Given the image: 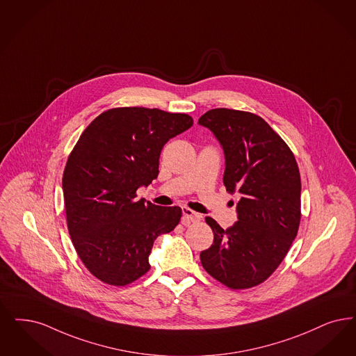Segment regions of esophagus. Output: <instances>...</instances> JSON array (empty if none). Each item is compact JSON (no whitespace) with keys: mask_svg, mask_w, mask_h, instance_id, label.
<instances>
[{"mask_svg":"<svg viewBox=\"0 0 356 356\" xmlns=\"http://www.w3.org/2000/svg\"><path fill=\"white\" fill-rule=\"evenodd\" d=\"M181 212H183V224L184 225H189L192 222H199L201 220V214L193 212L192 209H189L186 207L181 208Z\"/></svg>","mask_w":356,"mask_h":356,"instance_id":"obj_1","label":"esophagus"}]
</instances>
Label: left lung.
I'll return each mask as SVG.
<instances>
[{
	"label": "left lung",
	"instance_id": "left-lung-1",
	"mask_svg": "<svg viewBox=\"0 0 356 356\" xmlns=\"http://www.w3.org/2000/svg\"><path fill=\"white\" fill-rule=\"evenodd\" d=\"M199 124L209 128L225 155L224 185L240 193L238 221L222 229L213 218L212 246L200 253L202 268L229 289L266 281L284 261L300 221V175L282 138L252 113L213 108Z\"/></svg>",
	"mask_w": 356,
	"mask_h": 356
}]
</instances>
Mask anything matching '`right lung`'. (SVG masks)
Returning a JSON list of instances; mask_svg holds the SVG:
<instances>
[{"label": "right lung", "instance_id": "right-lung-1", "mask_svg": "<svg viewBox=\"0 0 356 356\" xmlns=\"http://www.w3.org/2000/svg\"><path fill=\"white\" fill-rule=\"evenodd\" d=\"M192 124L186 114L111 108L72 148L62 179L67 228L87 270L102 282L126 286L140 278L157 236L179 224L181 208L135 199L139 186L156 179L164 144Z\"/></svg>", "mask_w": 356, "mask_h": 356}]
</instances>
